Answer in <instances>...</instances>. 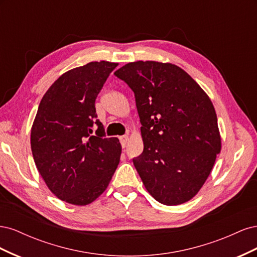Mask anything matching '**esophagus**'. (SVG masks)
<instances>
[{
	"label": "esophagus",
	"instance_id": "esophagus-1",
	"mask_svg": "<svg viewBox=\"0 0 257 257\" xmlns=\"http://www.w3.org/2000/svg\"><path fill=\"white\" fill-rule=\"evenodd\" d=\"M127 141H128V137L126 135H123L120 137V143H121V146L123 148L126 147V144H127Z\"/></svg>",
	"mask_w": 257,
	"mask_h": 257
}]
</instances>
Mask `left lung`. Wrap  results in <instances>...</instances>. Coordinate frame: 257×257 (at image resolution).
Returning a JSON list of instances; mask_svg holds the SVG:
<instances>
[{
  "mask_svg": "<svg viewBox=\"0 0 257 257\" xmlns=\"http://www.w3.org/2000/svg\"><path fill=\"white\" fill-rule=\"evenodd\" d=\"M113 74L135 95L144 151L133 163L147 191L167 206L190 200L207 180L221 151L211 100L174 64L137 61Z\"/></svg>",
  "mask_w": 257,
  "mask_h": 257,
  "instance_id": "left-lung-1",
  "label": "left lung"
}]
</instances>
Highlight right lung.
<instances>
[{
    "instance_id": "obj_1",
    "label": "right lung",
    "mask_w": 257,
    "mask_h": 257,
    "mask_svg": "<svg viewBox=\"0 0 257 257\" xmlns=\"http://www.w3.org/2000/svg\"><path fill=\"white\" fill-rule=\"evenodd\" d=\"M118 63L90 62L66 72L42 98L31 131L36 167L61 200L84 206L109 184L121 145L107 138L95 99ZM96 133H94V130Z\"/></svg>"
}]
</instances>
